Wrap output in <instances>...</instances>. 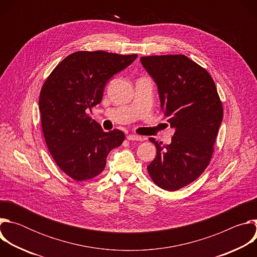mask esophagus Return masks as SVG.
Here are the masks:
<instances>
[{
    "label": "esophagus",
    "mask_w": 257,
    "mask_h": 257,
    "mask_svg": "<svg viewBox=\"0 0 257 257\" xmlns=\"http://www.w3.org/2000/svg\"><path fill=\"white\" fill-rule=\"evenodd\" d=\"M126 138L128 140H134V141H141L142 140V137H140L138 135H135V134H129V135H127Z\"/></svg>",
    "instance_id": "esophagus-1"
}]
</instances>
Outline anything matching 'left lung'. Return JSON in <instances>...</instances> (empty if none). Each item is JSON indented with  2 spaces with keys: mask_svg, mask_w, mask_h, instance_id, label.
Segmentation results:
<instances>
[{
  "mask_svg": "<svg viewBox=\"0 0 257 257\" xmlns=\"http://www.w3.org/2000/svg\"><path fill=\"white\" fill-rule=\"evenodd\" d=\"M158 85L161 108L172 128L170 144L150 140L157 148L148 172L156 184L176 191L206 169L223 121V104L209 73L184 55L141 57Z\"/></svg>",
  "mask_w": 257,
  "mask_h": 257,
  "instance_id": "obj_1",
  "label": "left lung"
}]
</instances>
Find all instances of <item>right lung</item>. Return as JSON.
<instances>
[{
  "label": "right lung",
  "instance_id": "obj_1",
  "mask_svg": "<svg viewBox=\"0 0 257 257\" xmlns=\"http://www.w3.org/2000/svg\"><path fill=\"white\" fill-rule=\"evenodd\" d=\"M136 58L79 51L60 62L44 83L39 106L46 143L56 164L73 180L99 175L108 153L124 141L122 131L104 132L87 112L100 103L107 80Z\"/></svg>",
  "mask_w": 257,
  "mask_h": 257
}]
</instances>
